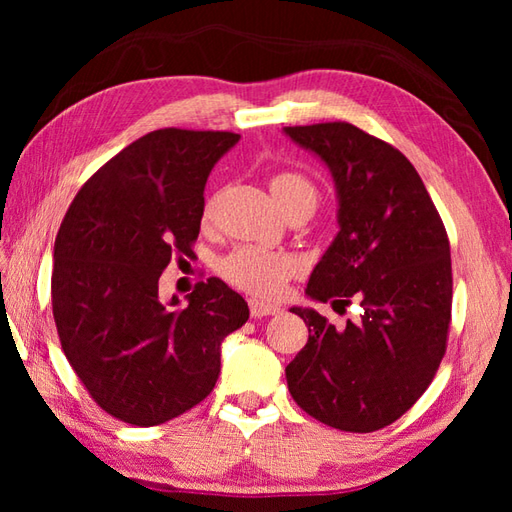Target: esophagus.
<instances>
[{
	"label": "esophagus",
	"instance_id": "34e87169",
	"mask_svg": "<svg viewBox=\"0 0 512 512\" xmlns=\"http://www.w3.org/2000/svg\"><path fill=\"white\" fill-rule=\"evenodd\" d=\"M281 308L275 306V303H266L259 299H250V317L262 319V317H270V314H277Z\"/></svg>",
	"mask_w": 512,
	"mask_h": 512
}]
</instances>
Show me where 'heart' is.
Masks as SVG:
<instances>
[{
  "label": "heart",
  "instance_id": "obj_1",
  "mask_svg": "<svg viewBox=\"0 0 512 512\" xmlns=\"http://www.w3.org/2000/svg\"><path fill=\"white\" fill-rule=\"evenodd\" d=\"M270 191L279 206L292 200H312L314 204L319 200L317 184L301 171L288 169L275 173L270 178ZM295 268L297 264L290 255L262 246H239L220 262V273L228 284L266 299L279 295Z\"/></svg>",
  "mask_w": 512,
  "mask_h": 512
}]
</instances>
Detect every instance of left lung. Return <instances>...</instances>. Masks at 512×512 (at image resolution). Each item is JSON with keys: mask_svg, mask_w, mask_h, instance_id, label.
<instances>
[{"mask_svg": "<svg viewBox=\"0 0 512 512\" xmlns=\"http://www.w3.org/2000/svg\"><path fill=\"white\" fill-rule=\"evenodd\" d=\"M334 176L341 231L306 295L361 317L336 328L308 308V343L286 367L297 405L328 427L369 433L427 391L447 352L453 275L447 228L416 167L350 123L286 127Z\"/></svg>", "mask_w": 512, "mask_h": 512, "instance_id": "8db88e82", "label": "left lung"}]
</instances>
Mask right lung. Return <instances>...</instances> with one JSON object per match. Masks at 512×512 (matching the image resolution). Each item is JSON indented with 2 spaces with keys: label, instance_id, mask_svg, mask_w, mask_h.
I'll list each match as a JSON object with an SVG mask.
<instances>
[{
  "label": "right lung",
  "instance_id": "1",
  "mask_svg": "<svg viewBox=\"0 0 512 512\" xmlns=\"http://www.w3.org/2000/svg\"><path fill=\"white\" fill-rule=\"evenodd\" d=\"M233 132L165 127L107 160L74 195L54 239L52 314L63 354L110 416L154 427L198 405L220 376V345L248 319L222 279L180 310L158 297L173 257H193L213 165Z\"/></svg>",
  "mask_w": 512,
  "mask_h": 512
}]
</instances>
